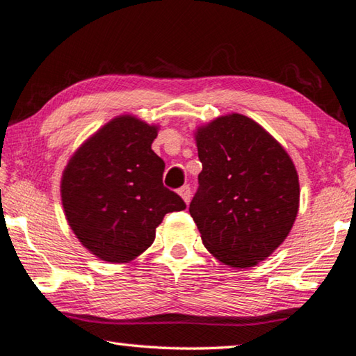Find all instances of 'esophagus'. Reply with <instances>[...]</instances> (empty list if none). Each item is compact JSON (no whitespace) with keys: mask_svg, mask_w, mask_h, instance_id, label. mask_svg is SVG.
Masks as SVG:
<instances>
[{"mask_svg":"<svg viewBox=\"0 0 356 356\" xmlns=\"http://www.w3.org/2000/svg\"><path fill=\"white\" fill-rule=\"evenodd\" d=\"M178 194L181 195V199H183L186 203H189V200H191V188H189L188 184L183 186V188H179V189H178Z\"/></svg>","mask_w":356,"mask_h":356,"instance_id":"1","label":"esophagus"}]
</instances>
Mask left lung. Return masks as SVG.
<instances>
[{
	"mask_svg": "<svg viewBox=\"0 0 356 356\" xmlns=\"http://www.w3.org/2000/svg\"><path fill=\"white\" fill-rule=\"evenodd\" d=\"M202 162L189 213L214 257L249 268L275 252L300 207L298 173L281 143L254 120L232 113L195 131Z\"/></svg>",
	"mask_w": 356,
	"mask_h": 356,
	"instance_id": "1",
	"label": "left lung"
}]
</instances>
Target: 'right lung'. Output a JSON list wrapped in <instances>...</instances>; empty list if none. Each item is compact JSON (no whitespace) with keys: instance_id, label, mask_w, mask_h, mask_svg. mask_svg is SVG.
<instances>
[{"instance_id":"add662e5","label":"right lung","mask_w":356,"mask_h":356,"mask_svg":"<svg viewBox=\"0 0 356 356\" xmlns=\"http://www.w3.org/2000/svg\"><path fill=\"white\" fill-rule=\"evenodd\" d=\"M159 127L116 116L69 159L61 178L64 214L97 259L127 264L154 241L167 213L186 203L164 188V161L151 149Z\"/></svg>"}]
</instances>
